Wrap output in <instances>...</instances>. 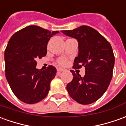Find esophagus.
<instances>
[{
	"label": "esophagus",
	"mask_w": 126,
	"mask_h": 126,
	"mask_svg": "<svg viewBox=\"0 0 126 126\" xmlns=\"http://www.w3.org/2000/svg\"><path fill=\"white\" fill-rule=\"evenodd\" d=\"M57 70H58V73H61V72H62V71H64V69H63V68H57Z\"/></svg>",
	"instance_id": "esophagus-1"
}]
</instances>
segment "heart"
Here are the masks:
<instances>
[{"mask_svg":"<svg viewBox=\"0 0 126 126\" xmlns=\"http://www.w3.org/2000/svg\"><path fill=\"white\" fill-rule=\"evenodd\" d=\"M57 62L60 66H65L68 64V60L64 57H62L57 60Z\"/></svg>","mask_w":126,"mask_h":126,"instance_id":"1","label":"heart"}]
</instances>
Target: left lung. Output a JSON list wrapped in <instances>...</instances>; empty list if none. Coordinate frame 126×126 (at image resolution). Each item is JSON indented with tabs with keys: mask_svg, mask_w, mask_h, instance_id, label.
<instances>
[{
	"mask_svg": "<svg viewBox=\"0 0 126 126\" xmlns=\"http://www.w3.org/2000/svg\"><path fill=\"white\" fill-rule=\"evenodd\" d=\"M62 32L75 38L79 43V54L73 68L83 66L85 69L84 77L70 70L73 79L66 85L68 92L79 104H92L104 94L112 79L115 64L112 47L97 30L88 26Z\"/></svg>",
	"mask_w": 126,
	"mask_h": 126,
	"instance_id": "8db88e82",
	"label": "left lung"
}]
</instances>
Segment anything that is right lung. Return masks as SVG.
I'll return each instance as SVG.
<instances>
[{
    "mask_svg": "<svg viewBox=\"0 0 126 126\" xmlns=\"http://www.w3.org/2000/svg\"><path fill=\"white\" fill-rule=\"evenodd\" d=\"M58 32L29 26L9 39L4 51L5 76L13 94L23 102L34 104L48 94L56 68L49 65L46 70H39L36 60L46 56L48 42Z\"/></svg>",
    "mask_w": 126,
    "mask_h": 126,
    "instance_id": "add662e5",
    "label": "right lung"
}]
</instances>
